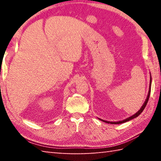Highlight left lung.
Wrapping results in <instances>:
<instances>
[{
	"label": "left lung",
	"instance_id": "obj_1",
	"mask_svg": "<svg viewBox=\"0 0 161 161\" xmlns=\"http://www.w3.org/2000/svg\"><path fill=\"white\" fill-rule=\"evenodd\" d=\"M150 75H151V73H150ZM151 78H150V85H149V90H148V95H147V97L146 99V101L144 102L143 104L142 105V107H141V108L139 110H138L137 112H136V114H133V115L130 116V117H128L127 119H125L124 120H122V121H104V120H102V119H99V120H101V121H102L103 122H105V123H107V124H122V123H125V122L126 121H130V120H131L133 119H135L136 118V117L140 115V114L142 113V111H143L144 108H145L147 104V103H148V99H149V97H150V94H151Z\"/></svg>",
	"mask_w": 161,
	"mask_h": 161
}]
</instances>
